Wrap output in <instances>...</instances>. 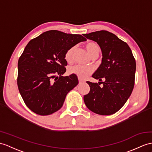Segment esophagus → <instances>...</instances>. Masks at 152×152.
Returning <instances> with one entry per match:
<instances>
[{
	"label": "esophagus",
	"mask_w": 152,
	"mask_h": 152,
	"mask_svg": "<svg viewBox=\"0 0 152 152\" xmlns=\"http://www.w3.org/2000/svg\"><path fill=\"white\" fill-rule=\"evenodd\" d=\"M79 84H82V83H84V81L83 80H81L80 79H79Z\"/></svg>",
	"instance_id": "obj_1"
}]
</instances>
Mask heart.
Masks as SVG:
<instances>
[{
	"label": "heart",
	"instance_id": "1",
	"mask_svg": "<svg viewBox=\"0 0 152 152\" xmlns=\"http://www.w3.org/2000/svg\"><path fill=\"white\" fill-rule=\"evenodd\" d=\"M85 48L87 51L88 53L90 55L91 57L95 56V55H99L101 53V48L97 44L94 42H90L86 44ZM76 49L75 46L69 48L65 53V59L68 62H72L73 58V55ZM68 73L73 74V75H75L80 79H84L87 78V77L91 75L93 72V70L91 68L88 67H84V66H81L79 65H75L73 66H71L68 68Z\"/></svg>",
	"mask_w": 152,
	"mask_h": 152
}]
</instances>
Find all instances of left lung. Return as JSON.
I'll return each instance as SVG.
<instances>
[{
	"label": "left lung",
	"instance_id": "obj_1",
	"mask_svg": "<svg viewBox=\"0 0 152 152\" xmlns=\"http://www.w3.org/2000/svg\"><path fill=\"white\" fill-rule=\"evenodd\" d=\"M96 42L102 52L101 64L92 77L103 84L87 81L90 91L84 96L87 108L97 114L109 115L128 101L135 83L136 62L130 48L113 33L97 31L83 35ZM104 80V82H101ZM100 85V84H99Z\"/></svg>",
	"mask_w": 152,
	"mask_h": 152
}]
</instances>
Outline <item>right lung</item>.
<instances>
[{"label":"right lung","mask_w":152,"mask_h":152,"mask_svg":"<svg viewBox=\"0 0 152 152\" xmlns=\"http://www.w3.org/2000/svg\"><path fill=\"white\" fill-rule=\"evenodd\" d=\"M86 40L80 35L50 30L28 42L18 59L17 85L32 112L48 115L62 108L66 95L79 83L75 75L62 76L67 65L65 53Z\"/></svg>","instance_id":"add662e5"}]
</instances>
